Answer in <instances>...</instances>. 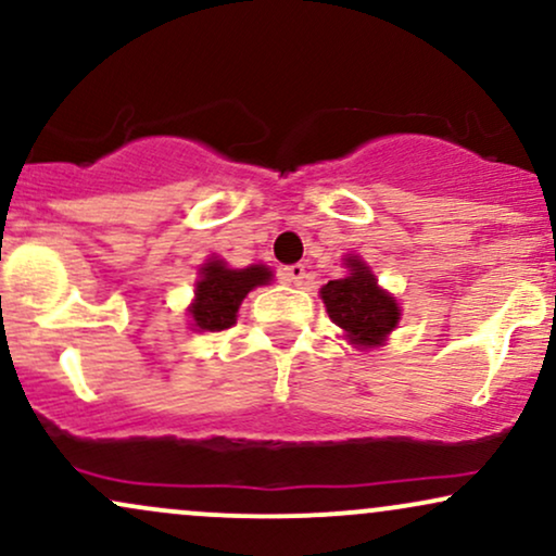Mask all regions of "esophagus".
<instances>
[{
	"label": "esophagus",
	"mask_w": 556,
	"mask_h": 556,
	"mask_svg": "<svg viewBox=\"0 0 556 556\" xmlns=\"http://www.w3.org/2000/svg\"><path fill=\"white\" fill-rule=\"evenodd\" d=\"M305 277H308V274H305L303 264H292V266H285V269H282V279L287 285L300 287L305 282Z\"/></svg>",
	"instance_id": "obj_1"
}]
</instances>
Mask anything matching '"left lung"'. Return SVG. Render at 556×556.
<instances>
[{
  "label": "left lung",
  "mask_w": 556,
  "mask_h": 556,
  "mask_svg": "<svg viewBox=\"0 0 556 556\" xmlns=\"http://www.w3.org/2000/svg\"><path fill=\"white\" fill-rule=\"evenodd\" d=\"M348 277L331 279L321 287V300L331 321L344 331L358 350L379 348L400 321L397 300L381 290L379 279L358 256L344 258Z\"/></svg>",
  "instance_id": "left-lung-1"
}]
</instances>
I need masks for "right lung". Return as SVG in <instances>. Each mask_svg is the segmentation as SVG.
<instances>
[{"mask_svg": "<svg viewBox=\"0 0 556 556\" xmlns=\"http://www.w3.org/2000/svg\"><path fill=\"white\" fill-rule=\"evenodd\" d=\"M195 298L188 314L198 331H222L238 321V308L253 287L269 285L271 271L264 264L248 269H229L222 258H208L201 266Z\"/></svg>", "mask_w": 556, "mask_h": 556, "instance_id": "add662e5", "label": "right lung"}]
</instances>
